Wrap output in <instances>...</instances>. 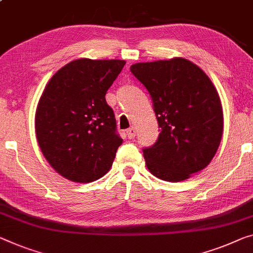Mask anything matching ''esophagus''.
I'll use <instances>...</instances> for the list:
<instances>
[{
	"label": "esophagus",
	"mask_w": 253,
	"mask_h": 253,
	"mask_svg": "<svg viewBox=\"0 0 253 253\" xmlns=\"http://www.w3.org/2000/svg\"><path fill=\"white\" fill-rule=\"evenodd\" d=\"M126 135L129 139H133L135 137V129L134 127H130L126 130Z\"/></svg>",
	"instance_id": "1"
}]
</instances>
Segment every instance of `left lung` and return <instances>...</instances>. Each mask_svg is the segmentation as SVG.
Instances as JSON below:
<instances>
[{"label":"left lung","mask_w":253,"mask_h":253,"mask_svg":"<svg viewBox=\"0 0 253 253\" xmlns=\"http://www.w3.org/2000/svg\"><path fill=\"white\" fill-rule=\"evenodd\" d=\"M153 99L161 133L143 148L147 169L169 182L186 180L208 166L223 135V108L208 76L191 61L174 57L131 65Z\"/></svg>","instance_id":"left-lung-1"}]
</instances>
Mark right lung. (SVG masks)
<instances>
[{
	"label": "right lung",
	"instance_id": "right-lung-1",
	"mask_svg": "<svg viewBox=\"0 0 253 253\" xmlns=\"http://www.w3.org/2000/svg\"><path fill=\"white\" fill-rule=\"evenodd\" d=\"M123 60L80 59L54 75L35 116L38 145L49 165L65 178L88 183L106 174L123 140L105 95Z\"/></svg>",
	"mask_w": 253,
	"mask_h": 253
}]
</instances>
